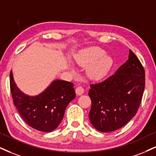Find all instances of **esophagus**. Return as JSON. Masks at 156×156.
Returning a JSON list of instances; mask_svg holds the SVG:
<instances>
[{"mask_svg":"<svg viewBox=\"0 0 156 156\" xmlns=\"http://www.w3.org/2000/svg\"><path fill=\"white\" fill-rule=\"evenodd\" d=\"M76 95H81L84 93V88L82 87V86H79V87H76Z\"/></svg>","mask_w":156,"mask_h":156,"instance_id":"obj_1","label":"esophagus"}]
</instances>
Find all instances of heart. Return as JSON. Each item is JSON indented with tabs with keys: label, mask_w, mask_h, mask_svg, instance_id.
Here are the masks:
<instances>
[{
	"label": "heart",
	"mask_w": 156,
	"mask_h": 156,
	"mask_svg": "<svg viewBox=\"0 0 156 156\" xmlns=\"http://www.w3.org/2000/svg\"><path fill=\"white\" fill-rule=\"evenodd\" d=\"M105 52L98 47L84 50L75 57V61L79 66L89 67L87 74L93 80H99L105 77L113 65L111 57L105 56Z\"/></svg>",
	"instance_id": "b5f03b06"
}]
</instances>
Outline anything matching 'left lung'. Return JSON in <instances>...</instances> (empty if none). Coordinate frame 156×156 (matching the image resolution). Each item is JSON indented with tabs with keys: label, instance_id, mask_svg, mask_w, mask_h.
Returning <instances> with one entry per match:
<instances>
[{
	"label": "left lung",
	"instance_id": "obj_1",
	"mask_svg": "<svg viewBox=\"0 0 156 156\" xmlns=\"http://www.w3.org/2000/svg\"><path fill=\"white\" fill-rule=\"evenodd\" d=\"M145 85V70L129 50L128 60L105 81L90 84L91 124L102 132L122 128L135 116Z\"/></svg>",
	"mask_w": 156,
	"mask_h": 156
}]
</instances>
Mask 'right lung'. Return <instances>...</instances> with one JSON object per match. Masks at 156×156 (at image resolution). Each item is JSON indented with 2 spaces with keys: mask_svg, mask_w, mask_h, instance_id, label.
Instances as JSON below:
<instances>
[{
  "mask_svg": "<svg viewBox=\"0 0 156 156\" xmlns=\"http://www.w3.org/2000/svg\"><path fill=\"white\" fill-rule=\"evenodd\" d=\"M72 82L55 80L35 96L24 94L17 87L10 72V88L15 106L25 122L39 131L50 132L62 121L67 105L76 94Z\"/></svg>",
  "mask_w": 156,
  "mask_h": 156,
  "instance_id": "right-lung-1",
  "label": "right lung"
}]
</instances>
